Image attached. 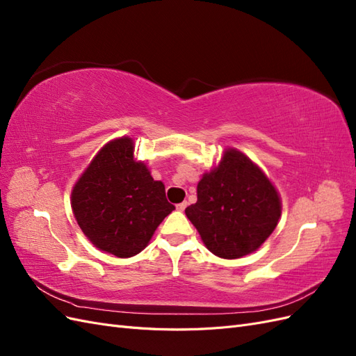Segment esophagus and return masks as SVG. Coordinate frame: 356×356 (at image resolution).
Here are the masks:
<instances>
[{"label":"esophagus","mask_w":356,"mask_h":356,"mask_svg":"<svg viewBox=\"0 0 356 356\" xmlns=\"http://www.w3.org/2000/svg\"><path fill=\"white\" fill-rule=\"evenodd\" d=\"M186 208H187V202H182V203L177 204V211H179V212H182Z\"/></svg>","instance_id":"obj_1"}]
</instances>
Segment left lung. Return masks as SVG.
<instances>
[{
    "mask_svg": "<svg viewBox=\"0 0 356 356\" xmlns=\"http://www.w3.org/2000/svg\"><path fill=\"white\" fill-rule=\"evenodd\" d=\"M281 212L272 181L236 148H225L218 165L203 174L197 202L186 208L204 246L225 260L257 251L276 229Z\"/></svg>",
    "mask_w": 356,
    "mask_h": 356,
    "instance_id": "obj_1",
    "label": "left lung"
}]
</instances>
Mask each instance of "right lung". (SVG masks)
Returning a JSON list of instances; mask_svg holds the SVG:
<instances>
[{
  "instance_id": "right-lung-1",
  "label": "right lung",
  "mask_w": 356,
  "mask_h": 356,
  "mask_svg": "<svg viewBox=\"0 0 356 356\" xmlns=\"http://www.w3.org/2000/svg\"><path fill=\"white\" fill-rule=\"evenodd\" d=\"M129 136L105 144L71 191V208L81 232L99 251L134 257L152 241L159 224L175 209L165 184L135 160Z\"/></svg>"
}]
</instances>
